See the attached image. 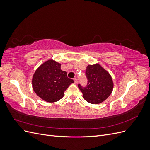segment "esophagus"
I'll list each match as a JSON object with an SVG mask.
<instances>
[{
    "mask_svg": "<svg viewBox=\"0 0 150 150\" xmlns=\"http://www.w3.org/2000/svg\"><path fill=\"white\" fill-rule=\"evenodd\" d=\"M74 81L75 84L78 83V79H77V78H74Z\"/></svg>",
    "mask_w": 150,
    "mask_h": 150,
    "instance_id": "esophagus-1",
    "label": "esophagus"
}]
</instances>
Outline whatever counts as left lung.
<instances>
[{"label": "left lung", "mask_w": 150, "mask_h": 150, "mask_svg": "<svg viewBox=\"0 0 150 150\" xmlns=\"http://www.w3.org/2000/svg\"><path fill=\"white\" fill-rule=\"evenodd\" d=\"M85 75L88 79L86 86L78 84L86 101L91 104H99L109 97L113 88L110 74L99 64L88 65Z\"/></svg>", "instance_id": "obj_1"}]
</instances>
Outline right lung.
<instances>
[{
  "mask_svg": "<svg viewBox=\"0 0 150 150\" xmlns=\"http://www.w3.org/2000/svg\"><path fill=\"white\" fill-rule=\"evenodd\" d=\"M74 83L68 78L67 72L61 69V64L49 60L35 71L33 78V88L39 97L49 103H54L64 96V91Z\"/></svg>",
  "mask_w": 150,
  "mask_h": 150,
  "instance_id": "add662e5",
  "label": "right lung"
}]
</instances>
